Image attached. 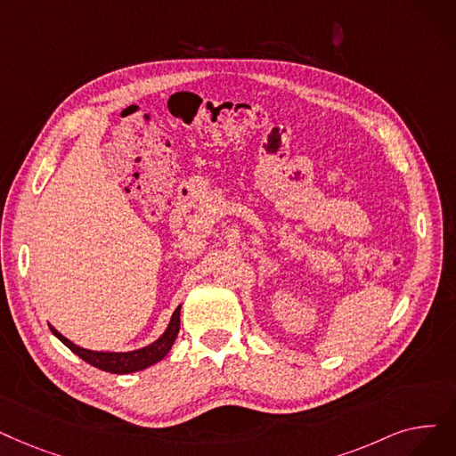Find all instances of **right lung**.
I'll list each match as a JSON object with an SVG mask.
<instances>
[{
	"label": "right lung",
	"instance_id": "add662e5",
	"mask_svg": "<svg viewBox=\"0 0 456 456\" xmlns=\"http://www.w3.org/2000/svg\"><path fill=\"white\" fill-rule=\"evenodd\" d=\"M52 333L55 338L61 341L65 346H69L76 355H80L84 362H87L89 365L106 370V372H113V374H128V372H135V370H143L154 363H158L160 360H164L167 352L171 350L176 335H179L181 330V305L175 309L167 330L158 338L154 343L137 348L132 352H94V350H87L74 345L72 341H69L65 335L59 333L52 324H50Z\"/></svg>",
	"mask_w": 456,
	"mask_h": 456
}]
</instances>
